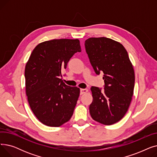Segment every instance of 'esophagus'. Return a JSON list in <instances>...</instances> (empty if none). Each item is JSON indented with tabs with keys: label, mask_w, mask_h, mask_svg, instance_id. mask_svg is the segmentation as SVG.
Listing matches in <instances>:
<instances>
[{
	"label": "esophagus",
	"mask_w": 157,
	"mask_h": 157,
	"mask_svg": "<svg viewBox=\"0 0 157 157\" xmlns=\"http://www.w3.org/2000/svg\"><path fill=\"white\" fill-rule=\"evenodd\" d=\"M88 92V90L87 89H81L80 90V94L83 95L84 94H86Z\"/></svg>",
	"instance_id": "34e87169"
}]
</instances>
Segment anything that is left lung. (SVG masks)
Instances as JSON below:
<instances>
[{"label":"left lung","mask_w":157,"mask_h":157,"mask_svg":"<svg viewBox=\"0 0 157 157\" xmlns=\"http://www.w3.org/2000/svg\"><path fill=\"white\" fill-rule=\"evenodd\" d=\"M90 62L97 74L104 73V91L92 86L90 113L95 121L111 125L127 112L133 96L135 74L128 53L121 43L104 37H90L85 43Z\"/></svg>","instance_id":"1"}]
</instances>
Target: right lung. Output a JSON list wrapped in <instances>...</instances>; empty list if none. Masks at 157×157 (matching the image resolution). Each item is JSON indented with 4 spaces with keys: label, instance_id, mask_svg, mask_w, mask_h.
Returning <instances> with one entry per match:
<instances>
[{
    "label": "right lung",
    "instance_id": "add662e5",
    "mask_svg": "<svg viewBox=\"0 0 157 157\" xmlns=\"http://www.w3.org/2000/svg\"><path fill=\"white\" fill-rule=\"evenodd\" d=\"M79 39H53L40 43L32 51L25 69L29 105L43 123L57 127L72 116L80 89L66 85L60 76L71 58L81 52Z\"/></svg>",
    "mask_w": 157,
    "mask_h": 157
}]
</instances>
